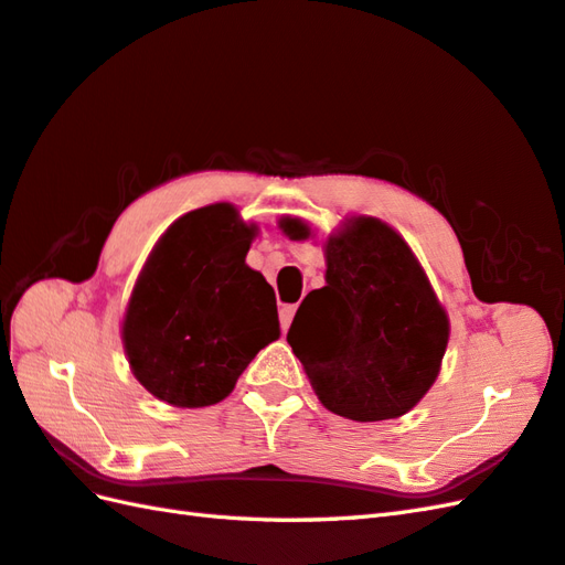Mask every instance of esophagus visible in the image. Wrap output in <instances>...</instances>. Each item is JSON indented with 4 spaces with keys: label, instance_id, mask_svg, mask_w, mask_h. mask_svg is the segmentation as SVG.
<instances>
[{
    "label": "esophagus",
    "instance_id": "1",
    "mask_svg": "<svg viewBox=\"0 0 565 565\" xmlns=\"http://www.w3.org/2000/svg\"><path fill=\"white\" fill-rule=\"evenodd\" d=\"M294 315H296V306H281V310H279V320H281V330H284V332L288 330V324H291Z\"/></svg>",
    "mask_w": 565,
    "mask_h": 565
}]
</instances>
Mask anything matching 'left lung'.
Masks as SVG:
<instances>
[{
  "mask_svg": "<svg viewBox=\"0 0 565 565\" xmlns=\"http://www.w3.org/2000/svg\"><path fill=\"white\" fill-rule=\"evenodd\" d=\"M288 238H308L298 218ZM327 284L296 310L286 342L327 409L353 422L406 414L436 383L448 315L399 235L359 216L324 247Z\"/></svg>",
  "mask_w": 565,
  "mask_h": 565,
  "instance_id": "1",
  "label": "left lung"
}]
</instances>
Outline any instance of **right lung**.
Segmentation results:
<instances>
[{"instance_id":"add662e5","label":"right lung","mask_w":565,"mask_h":565,"mask_svg":"<svg viewBox=\"0 0 565 565\" xmlns=\"http://www.w3.org/2000/svg\"><path fill=\"white\" fill-rule=\"evenodd\" d=\"M255 233L231 204H212L178 218L153 247L122 324L129 365L153 397L216 404L279 337L274 288L245 265Z\"/></svg>"}]
</instances>
